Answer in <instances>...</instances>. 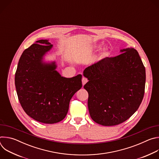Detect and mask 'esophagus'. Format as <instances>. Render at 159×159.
<instances>
[{
    "label": "esophagus",
    "mask_w": 159,
    "mask_h": 159,
    "mask_svg": "<svg viewBox=\"0 0 159 159\" xmlns=\"http://www.w3.org/2000/svg\"><path fill=\"white\" fill-rule=\"evenodd\" d=\"M82 85H84L87 82H88V79L84 77H82Z\"/></svg>",
    "instance_id": "1"
}]
</instances>
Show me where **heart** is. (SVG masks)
<instances>
[{"instance_id":"b5f03b06","label":"heart","mask_w":159,"mask_h":159,"mask_svg":"<svg viewBox=\"0 0 159 159\" xmlns=\"http://www.w3.org/2000/svg\"><path fill=\"white\" fill-rule=\"evenodd\" d=\"M108 53H109V52L107 50H104L102 53V56H107L108 55Z\"/></svg>"}]
</instances>
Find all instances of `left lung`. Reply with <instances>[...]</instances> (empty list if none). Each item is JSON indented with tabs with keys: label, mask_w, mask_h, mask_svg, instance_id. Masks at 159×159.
<instances>
[{
	"label": "left lung",
	"mask_w": 159,
	"mask_h": 159,
	"mask_svg": "<svg viewBox=\"0 0 159 159\" xmlns=\"http://www.w3.org/2000/svg\"><path fill=\"white\" fill-rule=\"evenodd\" d=\"M106 57L88 66L84 75L89 82L84 88L89 94L90 117L103 126H115L129 119L139 109L145 87V68L134 48Z\"/></svg>",
	"instance_id": "obj_1"
}]
</instances>
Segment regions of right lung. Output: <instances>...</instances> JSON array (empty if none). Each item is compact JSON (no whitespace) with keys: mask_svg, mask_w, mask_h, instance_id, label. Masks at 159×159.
Here are the masks:
<instances>
[{"mask_svg":"<svg viewBox=\"0 0 159 159\" xmlns=\"http://www.w3.org/2000/svg\"><path fill=\"white\" fill-rule=\"evenodd\" d=\"M36 43L20 57L15 74L16 92L29 116L43 123H56L65 118L70 99L82 87V75L63 77L55 70L54 63H42V57L52 44L46 39Z\"/></svg>","mask_w":159,"mask_h":159,"instance_id":"obj_1","label":"right lung"}]
</instances>
